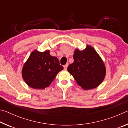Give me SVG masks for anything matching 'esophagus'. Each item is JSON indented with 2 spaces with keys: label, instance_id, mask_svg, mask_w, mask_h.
<instances>
[{
  "label": "esophagus",
  "instance_id": "obj_1",
  "mask_svg": "<svg viewBox=\"0 0 128 128\" xmlns=\"http://www.w3.org/2000/svg\"><path fill=\"white\" fill-rule=\"evenodd\" d=\"M68 64H66L65 65V66H64V69H65V70H66L67 67H68Z\"/></svg>",
  "mask_w": 128,
  "mask_h": 128
}]
</instances>
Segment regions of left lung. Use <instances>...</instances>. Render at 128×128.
<instances>
[{
    "label": "left lung",
    "instance_id": "obj_1",
    "mask_svg": "<svg viewBox=\"0 0 128 128\" xmlns=\"http://www.w3.org/2000/svg\"><path fill=\"white\" fill-rule=\"evenodd\" d=\"M74 62L67 68L78 85L85 90L96 88L104 79L106 68L98 52L92 46L87 45L83 50L76 49Z\"/></svg>",
    "mask_w": 128,
    "mask_h": 128
}]
</instances>
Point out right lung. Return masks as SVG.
Here are the masks:
<instances>
[{
    "instance_id": "obj_1",
    "label": "right lung",
    "mask_w": 128,
    "mask_h": 128,
    "mask_svg": "<svg viewBox=\"0 0 128 128\" xmlns=\"http://www.w3.org/2000/svg\"><path fill=\"white\" fill-rule=\"evenodd\" d=\"M62 69L58 58L51 56L48 50L44 52L34 50L24 64L22 77L30 88L43 89L50 85Z\"/></svg>"
}]
</instances>
